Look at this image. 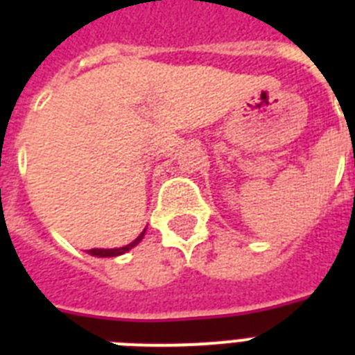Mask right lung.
I'll return each instance as SVG.
<instances>
[{
  "label": "right lung",
  "instance_id": "obj_1",
  "mask_svg": "<svg viewBox=\"0 0 355 355\" xmlns=\"http://www.w3.org/2000/svg\"><path fill=\"white\" fill-rule=\"evenodd\" d=\"M144 234L145 230L141 234H139L136 239H134L132 243H128V245H125V247H119V248H92V250H88V254H92V256H97V258H114V256H121V254L128 252L130 248L136 247L141 239H144Z\"/></svg>",
  "mask_w": 355,
  "mask_h": 355
}]
</instances>
